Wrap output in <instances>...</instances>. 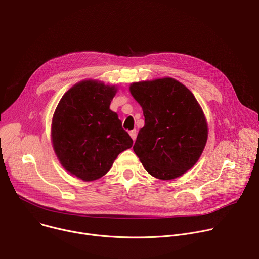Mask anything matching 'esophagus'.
<instances>
[{"mask_svg": "<svg viewBox=\"0 0 259 259\" xmlns=\"http://www.w3.org/2000/svg\"><path fill=\"white\" fill-rule=\"evenodd\" d=\"M129 134H130V136H131V138H132L133 140H135V139H136V134H137V132H136V130H135V129H134V130L129 131Z\"/></svg>", "mask_w": 259, "mask_h": 259, "instance_id": "obj_1", "label": "esophagus"}]
</instances>
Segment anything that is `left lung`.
<instances>
[{"instance_id": "1", "label": "left lung", "mask_w": 259, "mask_h": 259, "mask_svg": "<svg viewBox=\"0 0 259 259\" xmlns=\"http://www.w3.org/2000/svg\"><path fill=\"white\" fill-rule=\"evenodd\" d=\"M129 90L144 116L133 146L144 169L171 180L193 168L205 149L208 124L192 91L173 78L132 83Z\"/></svg>"}]
</instances>
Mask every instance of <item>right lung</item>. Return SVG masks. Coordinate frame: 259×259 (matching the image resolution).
Returning a JSON list of instances; mask_svg holds the SVG:
<instances>
[{
    "instance_id": "obj_1",
    "label": "right lung",
    "mask_w": 259,
    "mask_h": 259,
    "mask_svg": "<svg viewBox=\"0 0 259 259\" xmlns=\"http://www.w3.org/2000/svg\"><path fill=\"white\" fill-rule=\"evenodd\" d=\"M118 87L84 80L68 89L52 118L51 141L61 166L84 181L96 180L112 168L133 140L109 108Z\"/></svg>"
}]
</instances>
